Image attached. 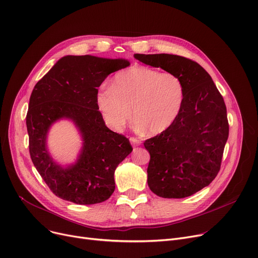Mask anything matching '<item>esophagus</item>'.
I'll use <instances>...</instances> for the list:
<instances>
[{
    "label": "esophagus",
    "mask_w": 258,
    "mask_h": 258,
    "mask_svg": "<svg viewBox=\"0 0 258 258\" xmlns=\"http://www.w3.org/2000/svg\"><path fill=\"white\" fill-rule=\"evenodd\" d=\"M130 141H131V143L132 144H134V145H140V143H141V141L139 140V139H137V138H135V137H131L130 138Z\"/></svg>",
    "instance_id": "obj_1"
}]
</instances>
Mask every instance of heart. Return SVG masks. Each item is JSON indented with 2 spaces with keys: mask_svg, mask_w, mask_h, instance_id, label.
Instances as JSON below:
<instances>
[{
  "mask_svg": "<svg viewBox=\"0 0 258 258\" xmlns=\"http://www.w3.org/2000/svg\"><path fill=\"white\" fill-rule=\"evenodd\" d=\"M184 99V87L178 76L160 73L148 66L134 65L117 73L109 88L97 94L96 102L106 124L121 131L133 118L139 128L158 135L169 128Z\"/></svg>",
  "mask_w": 258,
  "mask_h": 258,
  "instance_id": "b5f03b06",
  "label": "heart"
}]
</instances>
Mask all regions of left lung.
I'll return each instance as SVG.
<instances>
[{"mask_svg":"<svg viewBox=\"0 0 258 258\" xmlns=\"http://www.w3.org/2000/svg\"><path fill=\"white\" fill-rule=\"evenodd\" d=\"M134 58L180 78L184 99L173 124L144 148L151 155L148 184L163 198L188 197L217 176L229 137L227 108L211 76L198 63L169 53Z\"/></svg>","mask_w":258,"mask_h":258,"instance_id":"8db88e82","label":"left lung"}]
</instances>
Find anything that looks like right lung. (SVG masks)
<instances>
[{"label": "right lung", "mask_w": 258, "mask_h": 258, "mask_svg": "<svg viewBox=\"0 0 258 258\" xmlns=\"http://www.w3.org/2000/svg\"><path fill=\"white\" fill-rule=\"evenodd\" d=\"M130 65L126 59L65 55L36 84L29 99L26 126L33 165L51 189L77 205L102 203L115 191V171L132 153L127 138L110 131L98 110V87L106 77ZM70 119L83 145L75 163L62 166L47 148L50 127Z\"/></svg>", "instance_id": "1"}]
</instances>
